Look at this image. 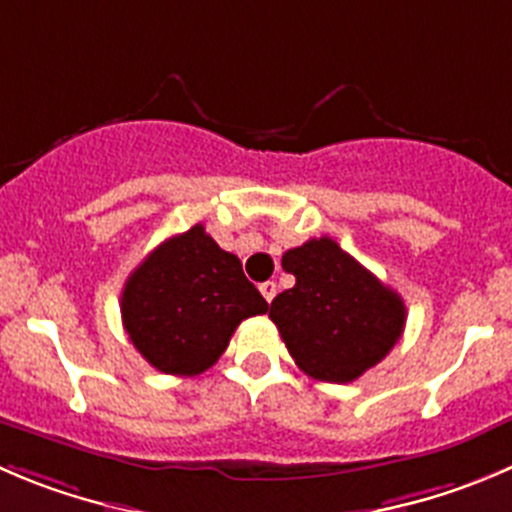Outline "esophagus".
Here are the masks:
<instances>
[{
	"mask_svg": "<svg viewBox=\"0 0 512 512\" xmlns=\"http://www.w3.org/2000/svg\"><path fill=\"white\" fill-rule=\"evenodd\" d=\"M259 291L264 294V299L271 304V301H274V296H276V284H274V281H264V284L259 286Z\"/></svg>",
	"mask_w": 512,
	"mask_h": 512,
	"instance_id": "obj_1",
	"label": "esophagus"
}]
</instances>
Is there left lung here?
I'll use <instances>...</instances> for the list:
<instances>
[{
  "instance_id": "1",
  "label": "left lung",
  "mask_w": 512,
  "mask_h": 512,
  "mask_svg": "<svg viewBox=\"0 0 512 512\" xmlns=\"http://www.w3.org/2000/svg\"><path fill=\"white\" fill-rule=\"evenodd\" d=\"M281 266L296 276V284L271 301L269 316L309 377L352 382L382 362L402 337L407 319L402 296L332 238L289 248Z\"/></svg>"
}]
</instances>
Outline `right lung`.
Returning a JSON list of instances; mask_svg holds the SVG:
<instances>
[{
    "instance_id": "1",
    "label": "right lung",
    "mask_w": 512,
    "mask_h": 512,
    "mask_svg": "<svg viewBox=\"0 0 512 512\" xmlns=\"http://www.w3.org/2000/svg\"><path fill=\"white\" fill-rule=\"evenodd\" d=\"M269 304L201 223L150 251L123 289V326L158 372L196 377L218 362L243 319Z\"/></svg>"
}]
</instances>
